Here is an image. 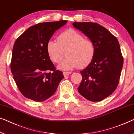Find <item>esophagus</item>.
<instances>
[{
	"instance_id": "esophagus-1",
	"label": "esophagus",
	"mask_w": 134,
	"mask_h": 134,
	"mask_svg": "<svg viewBox=\"0 0 134 134\" xmlns=\"http://www.w3.org/2000/svg\"><path fill=\"white\" fill-rule=\"evenodd\" d=\"M71 72H66V71H64V72H63V74H64V76H68V75H70L71 74Z\"/></svg>"
}]
</instances>
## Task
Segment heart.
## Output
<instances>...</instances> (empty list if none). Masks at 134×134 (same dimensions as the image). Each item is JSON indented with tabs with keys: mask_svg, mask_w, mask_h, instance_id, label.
<instances>
[{
	"mask_svg": "<svg viewBox=\"0 0 134 134\" xmlns=\"http://www.w3.org/2000/svg\"><path fill=\"white\" fill-rule=\"evenodd\" d=\"M57 41H48L46 50L50 59L54 63H60L66 52L67 57L58 65L59 69L69 70L78 66L83 68L93 59L95 50L93 42L84 38L76 30H66L58 36Z\"/></svg>",
	"mask_w": 134,
	"mask_h": 134,
	"instance_id": "1",
	"label": "heart"
}]
</instances>
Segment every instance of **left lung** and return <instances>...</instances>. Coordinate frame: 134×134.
<instances>
[{
    "label": "left lung",
    "mask_w": 134,
    "mask_h": 134,
    "mask_svg": "<svg viewBox=\"0 0 134 134\" xmlns=\"http://www.w3.org/2000/svg\"><path fill=\"white\" fill-rule=\"evenodd\" d=\"M95 46V54L86 69L81 71L82 81L78 92L88 100L102 101L116 89L123 65L119 42L105 28L97 23H73Z\"/></svg>",
    "instance_id": "left-lung-1"
}]
</instances>
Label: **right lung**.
Segmentation results:
<instances>
[{
  "label": "right lung",
  "instance_id": "1",
  "mask_svg": "<svg viewBox=\"0 0 134 134\" xmlns=\"http://www.w3.org/2000/svg\"><path fill=\"white\" fill-rule=\"evenodd\" d=\"M67 20L39 23L29 28L15 42L11 70L24 97L41 102L55 93L63 73L56 70L46 50V45L56 30Z\"/></svg>",
  "mask_w": 134,
  "mask_h": 134
}]
</instances>
